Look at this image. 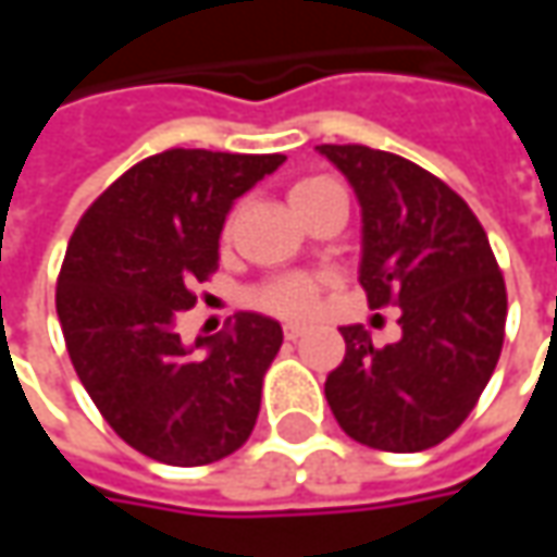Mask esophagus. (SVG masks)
I'll use <instances>...</instances> for the list:
<instances>
[{"label":"esophagus","mask_w":557,"mask_h":557,"mask_svg":"<svg viewBox=\"0 0 557 557\" xmlns=\"http://www.w3.org/2000/svg\"><path fill=\"white\" fill-rule=\"evenodd\" d=\"M304 334H307V329H304V325H294V322H288V325H285V341H300Z\"/></svg>","instance_id":"obj_1"}]
</instances>
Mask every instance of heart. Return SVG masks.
I'll use <instances>...</instances> for the list:
<instances>
[{"instance_id": "1", "label": "heart", "mask_w": 557, "mask_h": 557, "mask_svg": "<svg viewBox=\"0 0 557 557\" xmlns=\"http://www.w3.org/2000/svg\"><path fill=\"white\" fill-rule=\"evenodd\" d=\"M337 185L332 180H300V183L290 188V203L297 213H304L312 201H319L322 195L334 191ZM232 235V220L225 223V238ZM322 290H325V278L322 275H312V272H288V275H278V278H269L260 288L250 294V304L260 307L263 312L272 315H282V319H307L312 310L319 307L322 300Z\"/></svg>"}]
</instances>
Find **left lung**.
Wrapping results in <instances>:
<instances>
[{"label":"left lung","instance_id":"left-lung-1","mask_svg":"<svg viewBox=\"0 0 557 557\" xmlns=\"http://www.w3.org/2000/svg\"><path fill=\"white\" fill-rule=\"evenodd\" d=\"M362 207L359 285L369 307H399L403 337L374 347L341 329L347 354L325 399L347 437L421 453L478 406L505 337V278L471 207L434 173L366 145H319Z\"/></svg>","mask_w":557,"mask_h":557}]
</instances>
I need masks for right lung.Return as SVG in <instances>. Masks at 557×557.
<instances>
[{"instance_id":"right-lung-1","label":"right lung","mask_w":557,"mask_h":557,"mask_svg":"<svg viewBox=\"0 0 557 557\" xmlns=\"http://www.w3.org/2000/svg\"><path fill=\"white\" fill-rule=\"evenodd\" d=\"M285 154L170 148L129 166L79 216L54 307L76 374L101 418L148 459L198 468L250 437L282 325L238 312L185 347L176 319L220 267L235 198ZM198 346L208 354L195 355Z\"/></svg>"}]
</instances>
